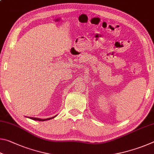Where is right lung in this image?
I'll list each match as a JSON object with an SVG mask.
<instances>
[{
    "instance_id": "obj_1",
    "label": "right lung",
    "mask_w": 154,
    "mask_h": 154,
    "mask_svg": "<svg viewBox=\"0 0 154 154\" xmlns=\"http://www.w3.org/2000/svg\"><path fill=\"white\" fill-rule=\"evenodd\" d=\"M57 116V115L55 116L52 117V118H47V119H41V118H31V117H28V118L30 119H32L33 120H36V121H41V122H43V121H46V120H49V119H53L55 118V117Z\"/></svg>"
}]
</instances>
